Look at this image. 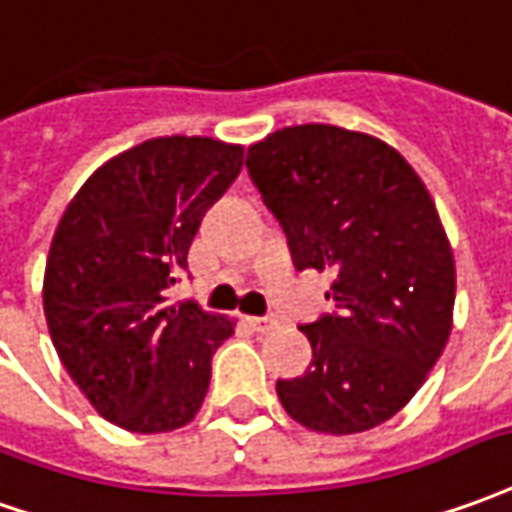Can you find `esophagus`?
I'll return each mask as SVG.
<instances>
[{
  "instance_id": "obj_1",
  "label": "esophagus",
  "mask_w": 512,
  "mask_h": 512,
  "mask_svg": "<svg viewBox=\"0 0 512 512\" xmlns=\"http://www.w3.org/2000/svg\"><path fill=\"white\" fill-rule=\"evenodd\" d=\"M249 324H252V330L255 332H268L277 327V321H274L271 316H252L249 318Z\"/></svg>"
}]
</instances>
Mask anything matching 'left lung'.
<instances>
[{"mask_svg":"<svg viewBox=\"0 0 512 512\" xmlns=\"http://www.w3.org/2000/svg\"><path fill=\"white\" fill-rule=\"evenodd\" d=\"M246 169L293 266L335 268V313L305 324L313 363L277 382L285 413L324 435L396 416L452 332L455 255L413 166L368 132L296 124L249 146Z\"/></svg>","mask_w":512,"mask_h":512,"instance_id":"left-lung-1","label":"left lung"}]
</instances>
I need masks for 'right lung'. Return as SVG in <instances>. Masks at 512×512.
<instances>
[{
  "mask_svg": "<svg viewBox=\"0 0 512 512\" xmlns=\"http://www.w3.org/2000/svg\"><path fill=\"white\" fill-rule=\"evenodd\" d=\"M244 166V146L149 138L74 194L44 271L46 327L85 399L121 430H180L205 402L210 360L235 318L169 305L205 210Z\"/></svg>",
  "mask_w": 512,
  "mask_h": 512,
  "instance_id": "1",
  "label": "right lung"
}]
</instances>
